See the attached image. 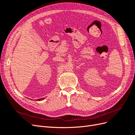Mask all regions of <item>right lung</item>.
Wrapping results in <instances>:
<instances>
[{
  "mask_svg": "<svg viewBox=\"0 0 135 135\" xmlns=\"http://www.w3.org/2000/svg\"><path fill=\"white\" fill-rule=\"evenodd\" d=\"M44 99V98H42V99H38V101H40V100H43Z\"/></svg>",
  "mask_w": 135,
  "mask_h": 135,
  "instance_id": "obj_1",
  "label": "right lung"
}]
</instances>
